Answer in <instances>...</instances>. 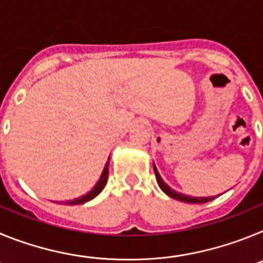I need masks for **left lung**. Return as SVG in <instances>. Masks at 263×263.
Wrapping results in <instances>:
<instances>
[{"instance_id": "left-lung-1", "label": "left lung", "mask_w": 263, "mask_h": 263, "mask_svg": "<svg viewBox=\"0 0 263 263\" xmlns=\"http://www.w3.org/2000/svg\"><path fill=\"white\" fill-rule=\"evenodd\" d=\"M154 173H155V178H157V180H158V184H159V187L162 188V191H163L164 194L168 195L170 197H173V199H176V200H180V201H184V203H194V204L208 203V201H211L213 199V196H211V197H191V196H187V195L178 194V192L174 191V190H171V188H170L168 185H167L166 183L162 180V178H160L159 173L157 171L155 166H154Z\"/></svg>"}]
</instances>
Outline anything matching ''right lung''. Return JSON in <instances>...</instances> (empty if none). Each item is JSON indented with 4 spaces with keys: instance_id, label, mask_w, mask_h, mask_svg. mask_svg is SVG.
I'll use <instances>...</instances> for the list:
<instances>
[{
    "instance_id": "obj_1",
    "label": "right lung",
    "mask_w": 263,
    "mask_h": 263,
    "mask_svg": "<svg viewBox=\"0 0 263 263\" xmlns=\"http://www.w3.org/2000/svg\"><path fill=\"white\" fill-rule=\"evenodd\" d=\"M108 174H109V159H108V163H106L105 167H104L103 174H101V176H100V180L96 183V185L92 188V191H89L87 195H84V196L78 197V199H73V200L63 201V203H60V204H68V205H73V204H83V203H87V201L92 200V199H93V197H96L100 192L103 191V188L105 187L106 182H108Z\"/></svg>"
}]
</instances>
